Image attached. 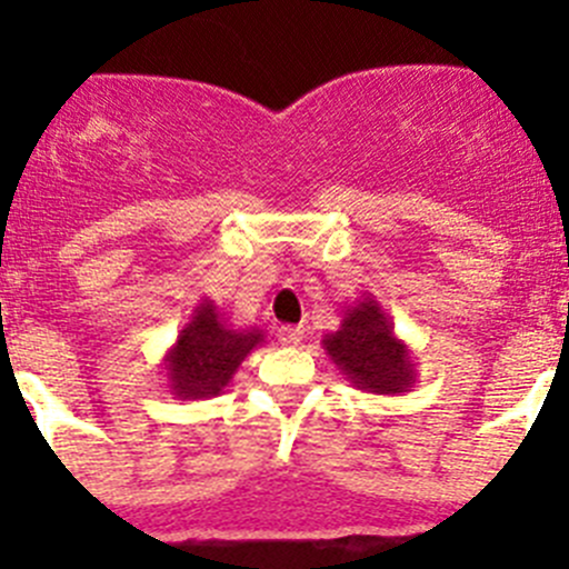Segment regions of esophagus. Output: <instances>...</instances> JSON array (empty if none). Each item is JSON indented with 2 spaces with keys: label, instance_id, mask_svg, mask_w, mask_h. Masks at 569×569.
<instances>
[{
  "label": "esophagus",
  "instance_id": "obj_1",
  "mask_svg": "<svg viewBox=\"0 0 569 569\" xmlns=\"http://www.w3.org/2000/svg\"><path fill=\"white\" fill-rule=\"evenodd\" d=\"M302 338H306V327L300 325H283L278 330V341L283 343V347H300Z\"/></svg>",
  "mask_w": 569,
  "mask_h": 569
}]
</instances>
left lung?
<instances>
[{
	"label": "left lung",
	"instance_id": "obj_1",
	"mask_svg": "<svg viewBox=\"0 0 569 569\" xmlns=\"http://www.w3.org/2000/svg\"><path fill=\"white\" fill-rule=\"evenodd\" d=\"M321 347L352 388L377 396H401L416 388V360L393 332V321L375 295L363 291L347 306L341 327L325 332Z\"/></svg>",
	"mask_w": 569,
	"mask_h": 569
}]
</instances>
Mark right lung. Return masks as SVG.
<instances>
[{
    "label": "right lung",
    "mask_w": 569,
    "mask_h": 569,
    "mask_svg": "<svg viewBox=\"0 0 569 569\" xmlns=\"http://www.w3.org/2000/svg\"><path fill=\"white\" fill-rule=\"evenodd\" d=\"M261 343L263 330L258 327L237 330L228 325L226 313L214 306V300L203 297L164 355L162 366L170 393L181 401L220 396L242 360Z\"/></svg>",
    "instance_id": "obj_1"
}]
</instances>
